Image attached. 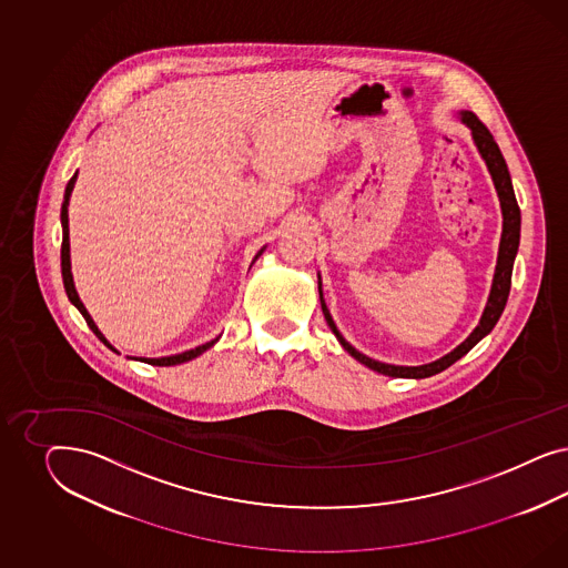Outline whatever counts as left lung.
<instances>
[{
	"label": "left lung",
	"instance_id": "obj_1",
	"mask_svg": "<svg viewBox=\"0 0 568 568\" xmlns=\"http://www.w3.org/2000/svg\"><path fill=\"white\" fill-rule=\"evenodd\" d=\"M460 116H463V122H465L466 126L470 129L473 141H475L479 154H481L485 164H487V171H489L491 179H494V185H496V191H498L499 206H501V219H504V223H501V240H499L498 264H496V273H494L491 292H489L487 304H485V310H483L481 321H479V325L475 327V331L456 349H452L444 358L430 362V364H423V366H396V364L373 361V358L361 354L354 345L347 344L344 335L335 327L327 304L323 300L321 275H318V293H321L323 314H325L328 327L335 333V337L339 339V344L344 345V349L349 356H354L356 361L362 362L364 366H368L371 371H377V373L387 375V377L427 378L442 373V371H446L447 366H452L454 362L460 361L475 345L479 344L487 333H491V328L496 327V323H498L499 316L504 312V306L508 302L510 283H513V266H515L518 241H520V210H518V204H516L510 172H508L504 155L499 152L496 139H494V135L487 131V126L473 112L463 110Z\"/></svg>",
	"mask_w": 568,
	"mask_h": 568
}]
</instances>
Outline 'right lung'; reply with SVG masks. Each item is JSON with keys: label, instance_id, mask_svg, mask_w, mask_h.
<instances>
[{"label": "right lung", "instance_id": "1", "mask_svg": "<svg viewBox=\"0 0 568 568\" xmlns=\"http://www.w3.org/2000/svg\"><path fill=\"white\" fill-rule=\"evenodd\" d=\"M74 183H77V172L72 174V179L69 181V185H67V191H64V204H62V214H60V219H62V278H64V290H67V295H69L70 302L77 306V310L83 314V318L87 321V325L89 328L98 335V339L103 342V345H108L112 352H116L114 349V345L110 344L105 337L102 335V331L98 328V325L93 323V318H91V314L87 312L85 306H83V302H81V297H79V293L74 290V281H72V271H70V241H69V200L70 193L74 190ZM262 254V250L258 252V256ZM256 256V258H258ZM219 342V337L216 339H212V342H207L204 345H197V347H193L190 352H183V354H174V356H164V358H138L141 362H148V364H152V366H174V364H183V362L193 361V358H197L200 354H204L207 347H212V345Z\"/></svg>", "mask_w": 568, "mask_h": 568}]
</instances>
